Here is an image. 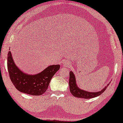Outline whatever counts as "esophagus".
<instances>
[{"instance_id":"34e87169","label":"esophagus","mask_w":123,"mask_h":123,"mask_svg":"<svg viewBox=\"0 0 123 123\" xmlns=\"http://www.w3.org/2000/svg\"><path fill=\"white\" fill-rule=\"evenodd\" d=\"M63 65L64 67H68V66L69 65V62H68L67 61H65L63 63Z\"/></svg>"}]
</instances>
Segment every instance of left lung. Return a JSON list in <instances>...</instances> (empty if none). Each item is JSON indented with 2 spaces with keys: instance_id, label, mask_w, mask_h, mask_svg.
I'll return each mask as SVG.
<instances>
[{
  "instance_id": "8db88e82",
  "label": "left lung",
  "mask_w": 123,
  "mask_h": 123,
  "mask_svg": "<svg viewBox=\"0 0 123 123\" xmlns=\"http://www.w3.org/2000/svg\"><path fill=\"white\" fill-rule=\"evenodd\" d=\"M70 77H69V87H70V91L71 93L75 97L77 98H82L85 99H89L92 98H94L97 97L99 95L103 93L106 90L107 87L110 84L111 82L108 84L102 90L100 91L97 92H88L86 91L81 89L77 85L76 78L74 74L73 73V71H70Z\"/></svg>"
}]
</instances>
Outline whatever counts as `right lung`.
<instances>
[{"mask_svg": "<svg viewBox=\"0 0 123 123\" xmlns=\"http://www.w3.org/2000/svg\"><path fill=\"white\" fill-rule=\"evenodd\" d=\"M7 69L11 81L16 88L22 93L40 96L48 88L52 77L60 69V65H52L37 74L25 73L16 65L10 51L7 54Z\"/></svg>", "mask_w": 123, "mask_h": 123, "instance_id": "obj_1", "label": "right lung"}]
</instances>
